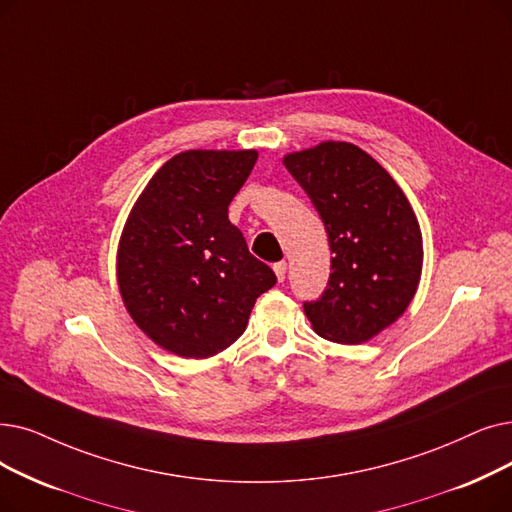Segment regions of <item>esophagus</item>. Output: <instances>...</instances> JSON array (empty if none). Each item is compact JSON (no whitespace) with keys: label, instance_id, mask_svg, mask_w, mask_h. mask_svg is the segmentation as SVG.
I'll return each mask as SVG.
<instances>
[{"label":"esophagus","instance_id":"esophagus-1","mask_svg":"<svg viewBox=\"0 0 512 512\" xmlns=\"http://www.w3.org/2000/svg\"><path fill=\"white\" fill-rule=\"evenodd\" d=\"M274 272H276L278 282H284V278H286V261H278V263H274Z\"/></svg>","mask_w":512,"mask_h":512}]
</instances>
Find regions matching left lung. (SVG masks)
Here are the masks:
<instances>
[{"mask_svg":"<svg viewBox=\"0 0 512 512\" xmlns=\"http://www.w3.org/2000/svg\"><path fill=\"white\" fill-rule=\"evenodd\" d=\"M330 244V278L305 316L320 337L360 345L404 314L418 288L422 234L393 177L349 142H322L286 154Z\"/></svg>","mask_w":512,"mask_h":512,"instance_id":"left-lung-1","label":"left lung"}]
</instances>
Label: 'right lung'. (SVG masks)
Segmentation results:
<instances>
[{"mask_svg": "<svg viewBox=\"0 0 512 512\" xmlns=\"http://www.w3.org/2000/svg\"><path fill=\"white\" fill-rule=\"evenodd\" d=\"M255 161V150L175 154L127 217L117 253L123 303L154 343L182 358L230 347L257 297L276 284L228 219Z\"/></svg>", "mask_w": 512, "mask_h": 512, "instance_id": "add662e5", "label": "right lung"}]
</instances>
